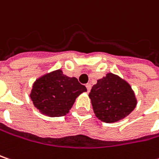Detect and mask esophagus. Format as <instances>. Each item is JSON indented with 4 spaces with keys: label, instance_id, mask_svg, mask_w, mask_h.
Returning a JSON list of instances; mask_svg holds the SVG:
<instances>
[{
    "label": "esophagus",
    "instance_id": "obj_1",
    "mask_svg": "<svg viewBox=\"0 0 159 159\" xmlns=\"http://www.w3.org/2000/svg\"><path fill=\"white\" fill-rule=\"evenodd\" d=\"M85 86H86V89H87V92H88V93H89V92L91 91V88H92V85H91L90 84H86Z\"/></svg>",
    "mask_w": 159,
    "mask_h": 159
}]
</instances>
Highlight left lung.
<instances>
[{
	"label": "left lung",
	"mask_w": 159,
	"mask_h": 159,
	"mask_svg": "<svg viewBox=\"0 0 159 159\" xmlns=\"http://www.w3.org/2000/svg\"><path fill=\"white\" fill-rule=\"evenodd\" d=\"M95 116L100 120L112 123L127 117L137 105L130 84L119 75L108 73L97 80L89 93Z\"/></svg>",
	"instance_id": "8db88e82"
}]
</instances>
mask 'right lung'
Segmentation results:
<instances>
[{
  "instance_id": "1",
  "label": "right lung",
  "mask_w": 159,
  "mask_h": 159,
  "mask_svg": "<svg viewBox=\"0 0 159 159\" xmlns=\"http://www.w3.org/2000/svg\"><path fill=\"white\" fill-rule=\"evenodd\" d=\"M84 92H87V89L75 77H69L57 69L36 80L30 96L42 114L61 117L69 112L75 99Z\"/></svg>"
}]
</instances>
